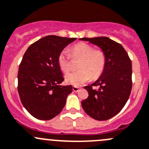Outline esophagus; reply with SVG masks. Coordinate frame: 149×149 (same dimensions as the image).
<instances>
[{"label":"esophagus","mask_w":149,"mask_h":149,"mask_svg":"<svg viewBox=\"0 0 149 149\" xmlns=\"http://www.w3.org/2000/svg\"><path fill=\"white\" fill-rule=\"evenodd\" d=\"M79 90V88L77 87V86H73V92H78Z\"/></svg>","instance_id":"1"}]
</instances>
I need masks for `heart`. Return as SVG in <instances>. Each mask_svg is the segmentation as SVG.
<instances>
[{"label":"heart","instance_id":"1","mask_svg":"<svg viewBox=\"0 0 149 149\" xmlns=\"http://www.w3.org/2000/svg\"><path fill=\"white\" fill-rule=\"evenodd\" d=\"M72 58L81 59L79 65L80 70L72 72L65 76V81L68 84L79 86L89 81L91 79H97L102 73L105 65V57L103 52L94 49L93 47L86 43L81 42L75 44L68 50ZM57 63L63 73L70 70L69 56L64 50L58 56Z\"/></svg>","mask_w":149,"mask_h":149}]
</instances>
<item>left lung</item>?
I'll return each mask as SVG.
<instances>
[{
  "label": "left lung",
  "mask_w": 149,
  "mask_h": 149,
  "mask_svg": "<svg viewBox=\"0 0 149 149\" xmlns=\"http://www.w3.org/2000/svg\"><path fill=\"white\" fill-rule=\"evenodd\" d=\"M101 49L105 65L97 80L84 87L89 93L81 102L84 111L93 119L105 121L116 116L129 99L132 89V63L122 45L108 37L79 38ZM98 86V90L92 86Z\"/></svg>",
  "instance_id": "1"
}]
</instances>
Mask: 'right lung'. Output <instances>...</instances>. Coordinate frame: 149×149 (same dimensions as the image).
Here are the masks:
<instances>
[{
  "label": "right lung",
  "instance_id": "1",
  "mask_svg": "<svg viewBox=\"0 0 149 149\" xmlns=\"http://www.w3.org/2000/svg\"><path fill=\"white\" fill-rule=\"evenodd\" d=\"M76 38L47 36L28 47L18 71V92L23 106L40 120H49L62 111L71 85L64 81L57 58Z\"/></svg>",
  "mask_w": 149,
  "mask_h": 149
}]
</instances>
